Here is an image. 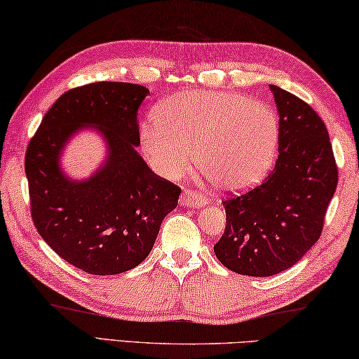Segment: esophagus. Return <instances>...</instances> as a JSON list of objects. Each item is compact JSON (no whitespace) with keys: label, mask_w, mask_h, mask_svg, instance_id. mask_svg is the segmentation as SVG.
I'll list each match as a JSON object with an SVG mask.
<instances>
[{"label":"esophagus","mask_w":359,"mask_h":359,"mask_svg":"<svg viewBox=\"0 0 359 359\" xmlns=\"http://www.w3.org/2000/svg\"><path fill=\"white\" fill-rule=\"evenodd\" d=\"M207 198H205L202 194L198 192H194L191 189H184L183 194H181L180 197V205H183V207H196V208H201L207 205Z\"/></svg>","instance_id":"34e87169"}]
</instances>
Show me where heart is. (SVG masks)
Listing matches in <instances>:
<instances>
[{
	"instance_id": "b5f03b06",
	"label": "heart",
	"mask_w": 359,
	"mask_h": 359,
	"mask_svg": "<svg viewBox=\"0 0 359 359\" xmlns=\"http://www.w3.org/2000/svg\"><path fill=\"white\" fill-rule=\"evenodd\" d=\"M278 117L267 103L240 93L187 90L158 104L154 122L141 127L140 144L163 178L198 170L224 191L256 184L272 167L278 148Z\"/></svg>"
}]
</instances>
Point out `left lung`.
Here are the masks:
<instances>
[{
  "instance_id": "8db88e82",
  "label": "left lung",
  "mask_w": 359,
  "mask_h": 359,
  "mask_svg": "<svg viewBox=\"0 0 359 359\" xmlns=\"http://www.w3.org/2000/svg\"><path fill=\"white\" fill-rule=\"evenodd\" d=\"M269 87L280 117L277 163L261 186L222 202L226 231L215 245L222 266L250 277H272L302 259L337 187L325 122L301 98Z\"/></svg>"
}]
</instances>
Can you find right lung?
<instances>
[{"mask_svg": "<svg viewBox=\"0 0 359 359\" xmlns=\"http://www.w3.org/2000/svg\"><path fill=\"white\" fill-rule=\"evenodd\" d=\"M149 90L128 82H93L57 100L28 144L25 173L32 218L44 242L76 269L116 275L143 262L181 189L138 154V109ZM93 128L107 146L87 179L61 168L69 140Z\"/></svg>", "mask_w": 359, "mask_h": 359, "instance_id": "add662e5", "label": "right lung"}]
</instances>
